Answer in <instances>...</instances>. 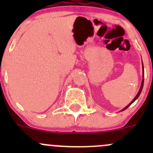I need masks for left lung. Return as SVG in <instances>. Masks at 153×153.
Listing matches in <instances>:
<instances>
[{
  "mask_svg": "<svg viewBox=\"0 0 153 153\" xmlns=\"http://www.w3.org/2000/svg\"><path fill=\"white\" fill-rule=\"evenodd\" d=\"M142 65H143V63H142ZM143 76H144V72H143V80H142V82H141V88H140L139 91H138V94H137V95H136V96H135V98H134V99H133V100H132V101H131V102H130V103H129V104H128V105H127V106H126V107H124V109H122V110H121V111H124V110H125V109H127V108H128V107H129V106H130V105H131V104H132V103H133V102H134V101H135V100H136V99H137V98H138V96H139V95H140V94H141V91H142V89H143V78H144V77H143Z\"/></svg>",
  "mask_w": 153,
  "mask_h": 153,
  "instance_id": "left-lung-1",
  "label": "left lung"
}]
</instances>
